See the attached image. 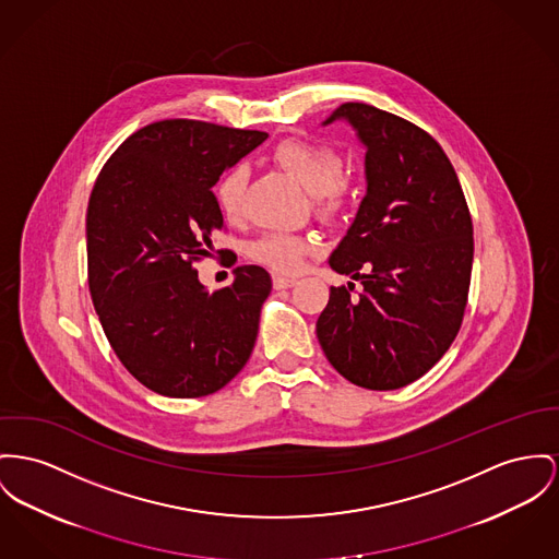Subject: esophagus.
I'll return each mask as SVG.
<instances>
[{
	"label": "esophagus",
	"mask_w": 559,
	"mask_h": 559,
	"mask_svg": "<svg viewBox=\"0 0 559 559\" xmlns=\"http://www.w3.org/2000/svg\"><path fill=\"white\" fill-rule=\"evenodd\" d=\"M295 277H284V275H273V288L275 290H284V288H290L295 286Z\"/></svg>",
	"instance_id": "34e87169"
}]
</instances>
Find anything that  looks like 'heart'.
I'll return each instance as SVG.
<instances>
[{"instance_id":"heart-1","label":"heart","mask_w":559,"mask_h":559,"mask_svg":"<svg viewBox=\"0 0 559 559\" xmlns=\"http://www.w3.org/2000/svg\"><path fill=\"white\" fill-rule=\"evenodd\" d=\"M271 158L297 182L316 194V207L324 214L343 210L349 187L343 180V158L333 146L305 140H282L271 148ZM248 171L243 165L224 169L214 185V199L226 221H237L243 210ZM313 243L295 233H264L250 243V259L277 273H295L311 254Z\"/></svg>"}]
</instances>
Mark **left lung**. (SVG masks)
<instances>
[{"instance_id":"8db88e82","label":"left lung","mask_w":559,"mask_h":559,"mask_svg":"<svg viewBox=\"0 0 559 559\" xmlns=\"http://www.w3.org/2000/svg\"><path fill=\"white\" fill-rule=\"evenodd\" d=\"M367 146V194L331 254L360 280L331 286L316 333L329 362L367 390H399L430 371L457 335L473 271V218L437 140L396 114L343 104Z\"/></svg>"}]
</instances>
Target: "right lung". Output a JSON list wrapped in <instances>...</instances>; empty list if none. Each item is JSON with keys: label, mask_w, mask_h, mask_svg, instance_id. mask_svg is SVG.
<instances>
[{"label": "right lung", "mask_w": 559, "mask_h": 559, "mask_svg": "<svg viewBox=\"0 0 559 559\" xmlns=\"http://www.w3.org/2000/svg\"><path fill=\"white\" fill-rule=\"evenodd\" d=\"M264 140V131L167 118L129 135L95 180L88 290L114 354L156 394H214L254 349L271 275L237 266L230 286L210 293L194 264L212 257L224 228L212 187Z\"/></svg>", "instance_id": "obj_1"}]
</instances>
